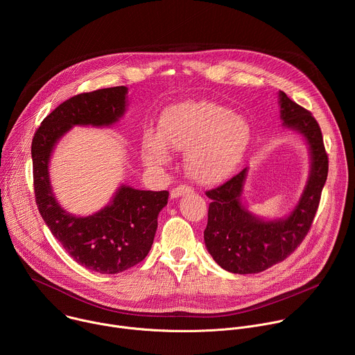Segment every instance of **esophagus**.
Wrapping results in <instances>:
<instances>
[{"label": "esophagus", "instance_id": "obj_1", "mask_svg": "<svg viewBox=\"0 0 355 355\" xmlns=\"http://www.w3.org/2000/svg\"><path fill=\"white\" fill-rule=\"evenodd\" d=\"M189 192H192V187H188V185H180V187L173 188V191H171L170 196H171V198H178V196H181V195H184V193H189Z\"/></svg>", "mask_w": 355, "mask_h": 355}]
</instances>
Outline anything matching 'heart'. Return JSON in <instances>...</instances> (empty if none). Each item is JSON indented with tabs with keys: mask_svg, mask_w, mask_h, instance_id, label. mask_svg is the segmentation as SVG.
I'll return each instance as SVG.
<instances>
[{
	"mask_svg": "<svg viewBox=\"0 0 355 355\" xmlns=\"http://www.w3.org/2000/svg\"><path fill=\"white\" fill-rule=\"evenodd\" d=\"M251 128L227 107L209 101H184L164 110L159 133L147 129L141 136V157L155 170L171 163V150L184 151L187 173L202 184L226 180L243 162Z\"/></svg>",
	"mask_w": 355,
	"mask_h": 355,
	"instance_id": "b5f03b06",
	"label": "heart"
}]
</instances>
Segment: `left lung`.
Wrapping results in <instances>:
<instances>
[{"mask_svg": "<svg viewBox=\"0 0 355 355\" xmlns=\"http://www.w3.org/2000/svg\"><path fill=\"white\" fill-rule=\"evenodd\" d=\"M282 126L297 132L309 146L311 170L295 208L285 218L267 220L252 215L241 200L248 167L223 185L207 192L211 198L205 245L226 271L257 274L284 261L308 234L327 180L329 159L319 123L279 91Z\"/></svg>", "mask_w": 355, "mask_h": 355, "instance_id": "left-lung-1", "label": "left lung"}]
</instances>
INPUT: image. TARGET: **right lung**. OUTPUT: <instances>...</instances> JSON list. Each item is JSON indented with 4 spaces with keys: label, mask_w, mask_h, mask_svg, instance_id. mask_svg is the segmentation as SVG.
Listing matches in <instances>:
<instances>
[{
    "label": "right lung",
    "mask_w": 355,
    "mask_h": 355,
    "mask_svg": "<svg viewBox=\"0 0 355 355\" xmlns=\"http://www.w3.org/2000/svg\"><path fill=\"white\" fill-rule=\"evenodd\" d=\"M126 105L128 88L123 85L78 94L49 114L32 140L35 199L44 223L74 261L99 274H118L144 260L168 192L122 184L107 207L76 216L56 199L49 163L56 144L73 126H112L123 116Z\"/></svg>",
    "instance_id": "add662e5"
}]
</instances>
